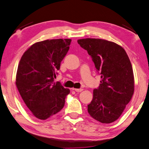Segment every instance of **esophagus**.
<instances>
[{"mask_svg": "<svg viewBox=\"0 0 149 149\" xmlns=\"http://www.w3.org/2000/svg\"><path fill=\"white\" fill-rule=\"evenodd\" d=\"M73 90H74L75 91L77 92V93H80V92L83 91V88H73Z\"/></svg>", "mask_w": 149, "mask_h": 149, "instance_id": "esophagus-1", "label": "esophagus"}]
</instances>
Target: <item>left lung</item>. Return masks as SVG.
<instances>
[{
  "instance_id": "obj_1",
  "label": "left lung",
  "mask_w": 149,
  "mask_h": 149,
  "mask_svg": "<svg viewBox=\"0 0 149 149\" xmlns=\"http://www.w3.org/2000/svg\"><path fill=\"white\" fill-rule=\"evenodd\" d=\"M91 56L101 75L88 112L94 119L109 124L117 120L131 100L134 92L132 64L125 50L113 42L98 38L77 40Z\"/></svg>"
}]
</instances>
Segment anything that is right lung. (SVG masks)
<instances>
[{
	"label": "right lung",
	"instance_id": "1",
	"mask_svg": "<svg viewBox=\"0 0 149 149\" xmlns=\"http://www.w3.org/2000/svg\"><path fill=\"white\" fill-rule=\"evenodd\" d=\"M71 41L53 39L36 42L21 56L15 85L26 107L38 119H47L64 106L70 90L60 82H54V78Z\"/></svg>",
	"mask_w": 149,
	"mask_h": 149
}]
</instances>
